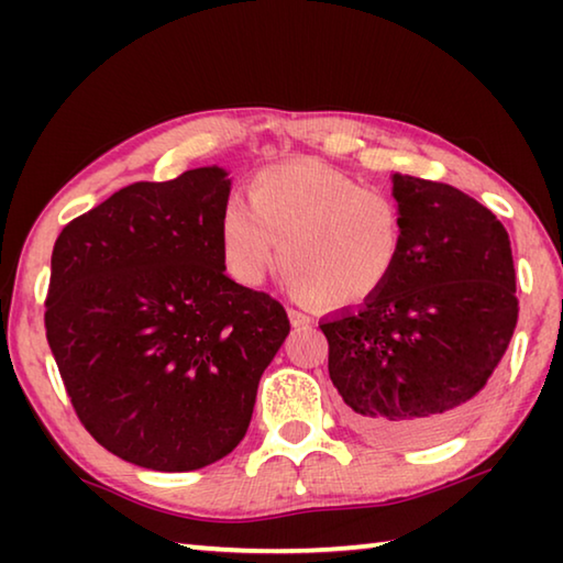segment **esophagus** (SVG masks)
<instances>
[{
	"instance_id": "esophagus-1",
	"label": "esophagus",
	"mask_w": 563,
	"mask_h": 563,
	"mask_svg": "<svg viewBox=\"0 0 563 563\" xmlns=\"http://www.w3.org/2000/svg\"><path fill=\"white\" fill-rule=\"evenodd\" d=\"M288 316H290V320H292V325L295 328H305V325H310V318L305 316V312H298V310H288Z\"/></svg>"
}]
</instances>
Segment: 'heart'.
Listing matches in <instances>:
<instances>
[{
    "mask_svg": "<svg viewBox=\"0 0 563 563\" xmlns=\"http://www.w3.org/2000/svg\"><path fill=\"white\" fill-rule=\"evenodd\" d=\"M283 243V271L302 300L355 308L385 288L402 253L393 198L362 188L320 161L268 166L251 180V201L231 196L221 247L238 280L261 283Z\"/></svg>",
    "mask_w": 563,
    "mask_h": 563,
    "instance_id": "heart-1",
    "label": "heart"
}]
</instances>
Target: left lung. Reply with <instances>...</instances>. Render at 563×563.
<instances>
[{"label":"left lung","instance_id":"8db88e82","mask_svg":"<svg viewBox=\"0 0 563 563\" xmlns=\"http://www.w3.org/2000/svg\"><path fill=\"white\" fill-rule=\"evenodd\" d=\"M402 221L395 275L320 322L332 385L365 437L422 446L482 405L519 318L509 233L460 188L393 174Z\"/></svg>","mask_w":563,"mask_h":563}]
</instances>
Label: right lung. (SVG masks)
<instances>
[{
  "instance_id": "obj_1",
  "label": "right lung",
  "mask_w": 563,
  "mask_h": 563,
  "mask_svg": "<svg viewBox=\"0 0 563 563\" xmlns=\"http://www.w3.org/2000/svg\"><path fill=\"white\" fill-rule=\"evenodd\" d=\"M228 196L218 166L141 180L54 243L44 325L66 393L93 440L146 470L231 454L290 332L278 300L225 275Z\"/></svg>"
}]
</instances>
